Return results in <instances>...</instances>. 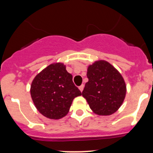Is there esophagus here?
Segmentation results:
<instances>
[{
	"mask_svg": "<svg viewBox=\"0 0 153 153\" xmlns=\"http://www.w3.org/2000/svg\"><path fill=\"white\" fill-rule=\"evenodd\" d=\"M79 89L80 90V91H83V89H84V85H81L79 86Z\"/></svg>",
	"mask_w": 153,
	"mask_h": 153,
	"instance_id": "34e87169",
	"label": "esophagus"
}]
</instances>
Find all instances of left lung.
<instances>
[{
    "instance_id": "8db88e82",
    "label": "left lung",
    "mask_w": 153,
    "mask_h": 153,
    "mask_svg": "<svg viewBox=\"0 0 153 153\" xmlns=\"http://www.w3.org/2000/svg\"><path fill=\"white\" fill-rule=\"evenodd\" d=\"M82 97L94 113L109 116L117 111L126 95V85L121 74L105 60L96 61L88 68Z\"/></svg>"
}]
</instances>
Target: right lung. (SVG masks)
<instances>
[{
	"label": "right lung",
	"instance_id": "add662e5",
	"mask_svg": "<svg viewBox=\"0 0 153 153\" xmlns=\"http://www.w3.org/2000/svg\"><path fill=\"white\" fill-rule=\"evenodd\" d=\"M30 92L37 111L51 119L65 116L74 99L82 95L74 84L72 75L60 62L47 66L34 77Z\"/></svg>",
	"mask_w": 153,
	"mask_h": 153
}]
</instances>
